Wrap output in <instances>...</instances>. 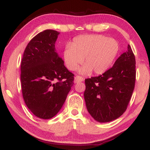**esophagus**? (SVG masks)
Returning <instances> with one entry per match:
<instances>
[{
  "mask_svg": "<svg viewBox=\"0 0 150 150\" xmlns=\"http://www.w3.org/2000/svg\"><path fill=\"white\" fill-rule=\"evenodd\" d=\"M84 81V79H83L82 77H80V76H75L74 78V83H77L79 82H81V81Z\"/></svg>",
  "mask_w": 150,
  "mask_h": 150,
  "instance_id": "34e87169",
  "label": "esophagus"
}]
</instances>
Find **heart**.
<instances>
[{
	"mask_svg": "<svg viewBox=\"0 0 150 150\" xmlns=\"http://www.w3.org/2000/svg\"><path fill=\"white\" fill-rule=\"evenodd\" d=\"M118 50V44L115 39L98 34L80 35L65 48L63 58L71 71L77 69L83 61L84 65L79 70L80 73L89 74L93 71L99 75L110 67Z\"/></svg>",
	"mask_w": 150,
	"mask_h": 150,
	"instance_id": "b5f03b06",
	"label": "heart"
}]
</instances>
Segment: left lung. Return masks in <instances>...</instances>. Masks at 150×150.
Listing matches in <instances>:
<instances>
[{
    "instance_id": "left-lung-1",
    "label": "left lung",
    "mask_w": 150,
    "mask_h": 150,
    "mask_svg": "<svg viewBox=\"0 0 150 150\" xmlns=\"http://www.w3.org/2000/svg\"><path fill=\"white\" fill-rule=\"evenodd\" d=\"M136 80V60L130 45L112 67L98 77L86 79L84 98L91 116L98 122H108L126 110Z\"/></svg>"
}]
</instances>
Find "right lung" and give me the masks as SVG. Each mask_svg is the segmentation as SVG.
Returning a JSON list of instances; mask_svg holds the SVG:
<instances>
[{
  "label": "right lung",
  "mask_w": 150,
  "mask_h": 150,
  "mask_svg": "<svg viewBox=\"0 0 150 150\" xmlns=\"http://www.w3.org/2000/svg\"><path fill=\"white\" fill-rule=\"evenodd\" d=\"M59 32L46 30L30 40L21 62L22 95L28 108L40 118L59 112L73 85L74 75L55 50Z\"/></svg>",
  "instance_id": "1"
}]
</instances>
